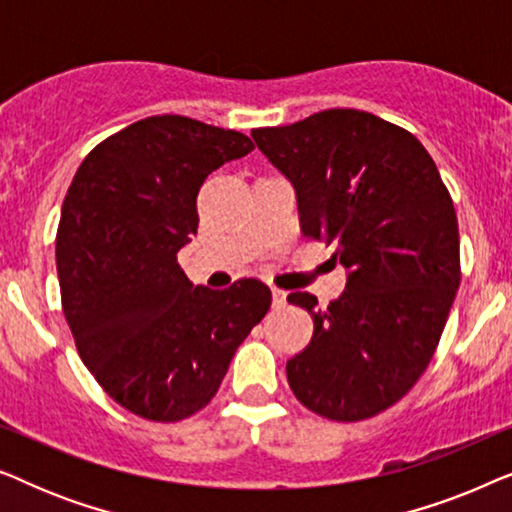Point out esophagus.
Returning <instances> with one entry per match:
<instances>
[{
  "instance_id": "1",
  "label": "esophagus",
  "mask_w": 512,
  "mask_h": 512,
  "mask_svg": "<svg viewBox=\"0 0 512 512\" xmlns=\"http://www.w3.org/2000/svg\"><path fill=\"white\" fill-rule=\"evenodd\" d=\"M284 303H286V291L277 289V286H272V305L282 307Z\"/></svg>"
}]
</instances>
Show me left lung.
Segmentation results:
<instances>
[{
	"label": "left lung",
	"mask_w": 512,
	"mask_h": 512,
	"mask_svg": "<svg viewBox=\"0 0 512 512\" xmlns=\"http://www.w3.org/2000/svg\"><path fill=\"white\" fill-rule=\"evenodd\" d=\"M291 181L300 228L335 244L345 293L317 307L314 335L286 361L300 403L333 422H361L401 401L433 359L461 282L459 226L438 167L412 132L359 109L251 132Z\"/></svg>",
	"instance_id": "left-lung-1"
}]
</instances>
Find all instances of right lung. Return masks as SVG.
<instances>
[{
	"label": "right lung",
	"mask_w": 512,
	"mask_h": 512,
	"mask_svg": "<svg viewBox=\"0 0 512 512\" xmlns=\"http://www.w3.org/2000/svg\"><path fill=\"white\" fill-rule=\"evenodd\" d=\"M254 142L165 114L95 146L62 202V312L81 361L132 415L179 422L212 401L235 349L270 310L261 279L195 286L177 251L198 233V191Z\"/></svg>",
	"instance_id": "right-lung-1"
}]
</instances>
